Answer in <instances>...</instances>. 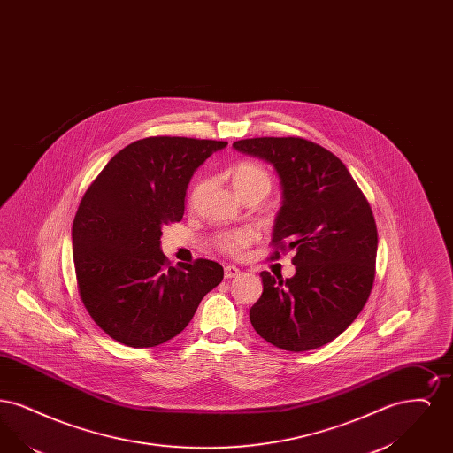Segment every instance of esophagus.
<instances>
[{
    "label": "esophagus",
    "instance_id": "obj_1",
    "mask_svg": "<svg viewBox=\"0 0 453 453\" xmlns=\"http://www.w3.org/2000/svg\"><path fill=\"white\" fill-rule=\"evenodd\" d=\"M241 275V270L236 268V266H233V265H227L226 268H224V277L227 279V280H231V279H237Z\"/></svg>",
    "mask_w": 453,
    "mask_h": 453
}]
</instances>
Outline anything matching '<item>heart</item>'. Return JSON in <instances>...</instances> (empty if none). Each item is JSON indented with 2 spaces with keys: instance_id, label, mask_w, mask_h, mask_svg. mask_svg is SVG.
<instances>
[{
  "instance_id": "obj_1",
  "label": "heart",
  "mask_w": 453,
  "mask_h": 453,
  "mask_svg": "<svg viewBox=\"0 0 453 453\" xmlns=\"http://www.w3.org/2000/svg\"><path fill=\"white\" fill-rule=\"evenodd\" d=\"M231 180L236 194L242 198L244 195L257 194L261 195L263 198L268 195L272 188V178L266 173L265 168H261L255 163L242 161L237 163L236 166L231 170ZM198 187L195 188L192 198L198 194ZM255 239V233L251 229H239L234 233H226L217 237V246L229 255H239L251 241Z\"/></svg>"
}]
</instances>
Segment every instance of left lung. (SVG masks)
Masks as SVG:
<instances>
[{
    "label": "left lung",
    "instance_id": "8db88e82",
    "mask_svg": "<svg viewBox=\"0 0 453 453\" xmlns=\"http://www.w3.org/2000/svg\"><path fill=\"white\" fill-rule=\"evenodd\" d=\"M233 148L275 168L281 207L272 242L296 251L292 279L259 273L251 324L287 351L326 345L357 319L375 279L377 226L365 195L333 152L301 137L242 139Z\"/></svg>",
    "mask_w": 453,
    "mask_h": 453
}]
</instances>
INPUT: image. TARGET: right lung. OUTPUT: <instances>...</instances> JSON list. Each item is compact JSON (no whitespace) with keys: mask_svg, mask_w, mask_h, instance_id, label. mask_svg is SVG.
Segmentation results:
<instances>
[{"mask_svg":"<svg viewBox=\"0 0 453 453\" xmlns=\"http://www.w3.org/2000/svg\"><path fill=\"white\" fill-rule=\"evenodd\" d=\"M224 141L148 137L117 152L91 183L73 222L80 297L110 338L132 348L180 334L224 279L211 259L170 266L161 229L181 220L188 183Z\"/></svg>","mask_w":453,"mask_h":453,"instance_id":"right-lung-1","label":"right lung"}]
</instances>
